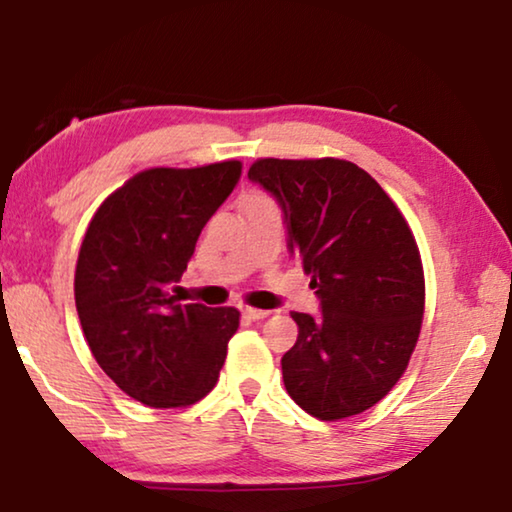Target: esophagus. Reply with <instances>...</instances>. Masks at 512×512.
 Segmentation results:
<instances>
[{
    "label": "esophagus",
    "mask_w": 512,
    "mask_h": 512,
    "mask_svg": "<svg viewBox=\"0 0 512 512\" xmlns=\"http://www.w3.org/2000/svg\"><path fill=\"white\" fill-rule=\"evenodd\" d=\"M244 314H247L249 319H254V321H258V319H265V317H270V310H258V307H244Z\"/></svg>",
    "instance_id": "34e87169"
}]
</instances>
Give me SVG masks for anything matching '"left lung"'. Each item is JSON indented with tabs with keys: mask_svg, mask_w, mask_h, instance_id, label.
<instances>
[{
	"mask_svg": "<svg viewBox=\"0 0 512 512\" xmlns=\"http://www.w3.org/2000/svg\"><path fill=\"white\" fill-rule=\"evenodd\" d=\"M249 179L284 209L289 249L317 289L321 314L291 312L298 340L284 387L324 422L359 415L394 389L424 317L415 235L384 188L340 158H258Z\"/></svg>",
	"mask_w": 512,
	"mask_h": 512,
	"instance_id": "obj_1",
	"label": "left lung"
}]
</instances>
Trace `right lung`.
Returning a JSON list of instances; mask_svg holds the SVG:
<instances>
[{
  "instance_id": "obj_1",
  "label": "right lung",
  "mask_w": 512,
  "mask_h": 512,
  "mask_svg": "<svg viewBox=\"0 0 512 512\" xmlns=\"http://www.w3.org/2000/svg\"><path fill=\"white\" fill-rule=\"evenodd\" d=\"M240 174V160L151 167L88 223L74 272L83 335L116 387L149 408L193 405L219 380L240 312L181 305L170 289Z\"/></svg>"
}]
</instances>
